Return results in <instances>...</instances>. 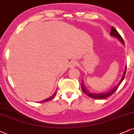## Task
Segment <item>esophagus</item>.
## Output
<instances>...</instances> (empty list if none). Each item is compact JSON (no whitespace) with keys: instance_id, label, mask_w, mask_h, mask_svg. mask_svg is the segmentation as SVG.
Returning <instances> with one entry per match:
<instances>
[{"instance_id":"esophagus-1","label":"esophagus","mask_w":134,"mask_h":134,"mask_svg":"<svg viewBox=\"0 0 134 134\" xmlns=\"http://www.w3.org/2000/svg\"><path fill=\"white\" fill-rule=\"evenodd\" d=\"M77 65V63L76 61H72V62L70 63L69 67H70V69H72V68H74V67H76Z\"/></svg>"}]
</instances>
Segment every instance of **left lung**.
Masks as SVG:
<instances>
[{"label":"left lung","mask_w":134,"mask_h":134,"mask_svg":"<svg viewBox=\"0 0 134 134\" xmlns=\"http://www.w3.org/2000/svg\"><path fill=\"white\" fill-rule=\"evenodd\" d=\"M110 35H112V36H114V37H115L117 38L119 40V41H120L122 43H123V44H124V39L122 38L121 35L119 34V33L118 32H117V30H116L114 27H112V28H111ZM126 69H127V67H126V68H125V72H124V73L123 77H122V79L120 80V82H119L118 84H117V85L115 87H114L113 89L111 90V91H110L109 92H107V93H90V92H88L87 91V90L86 88H85V87L83 86V85L82 84V83L81 87H82V90L83 92L85 94H86L87 96L90 97L92 98V99H105V98H107V97H109L110 96H111V95L113 94V93L116 91V90L118 88L119 86L120 85V83H122V82L123 81L124 79V77H125V73H126Z\"/></svg>","instance_id":"left-lung-1"}]
</instances>
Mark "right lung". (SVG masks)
Instances as JSON below:
<instances>
[{"instance_id": "right-lung-1", "label": "right lung", "mask_w": 134, "mask_h": 134, "mask_svg": "<svg viewBox=\"0 0 134 134\" xmlns=\"http://www.w3.org/2000/svg\"><path fill=\"white\" fill-rule=\"evenodd\" d=\"M55 93H56V92H55V93H54V94L52 95V96H51V97H50L49 98H48V99H46V100H43V101H41V102H47V101H49V100H51L52 99L53 97H54L55 96Z\"/></svg>"}]
</instances>
